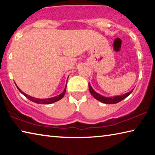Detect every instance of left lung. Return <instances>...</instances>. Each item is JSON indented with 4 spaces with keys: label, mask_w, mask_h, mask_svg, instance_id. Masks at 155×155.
<instances>
[{
    "label": "left lung",
    "mask_w": 155,
    "mask_h": 155,
    "mask_svg": "<svg viewBox=\"0 0 155 155\" xmlns=\"http://www.w3.org/2000/svg\"><path fill=\"white\" fill-rule=\"evenodd\" d=\"M89 89H90V91L91 94L93 96L94 98H96V100H98V101H101V103H103L105 104H115V103H119V102L127 98L128 96H129L130 94L132 93V91L133 90H132L130 91H129V92L124 94V95H122V96H116L114 97H105L96 92V91L93 90V88L91 87L90 83H89Z\"/></svg>",
    "instance_id": "8db88e82"
}]
</instances>
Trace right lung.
Listing matches in <instances>:
<instances>
[{"label": "right lung", "instance_id": "obj_1", "mask_svg": "<svg viewBox=\"0 0 155 155\" xmlns=\"http://www.w3.org/2000/svg\"><path fill=\"white\" fill-rule=\"evenodd\" d=\"M66 85H67V83H66ZM66 85H65V89L63 92L59 94V95L57 96H54V97H52V98H46V99H40V98H34V97L32 96H30L27 95V94H26L25 93L23 92V91L18 87V86L16 87H18V90L20 91V93H22L23 95H24L26 98H27L28 100H30L31 101L34 102V103H38V104H51V103H55V102L59 101V100H61L63 97L64 96L65 94V91H66Z\"/></svg>", "mask_w": 155, "mask_h": 155}]
</instances>
